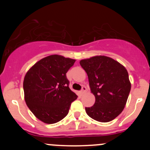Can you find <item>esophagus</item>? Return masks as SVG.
<instances>
[{"label":"esophagus","mask_w":150,"mask_h":150,"mask_svg":"<svg viewBox=\"0 0 150 150\" xmlns=\"http://www.w3.org/2000/svg\"><path fill=\"white\" fill-rule=\"evenodd\" d=\"M86 86H82V88H81V94H83L85 92H86Z\"/></svg>","instance_id":"esophagus-1"}]
</instances>
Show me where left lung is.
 Here are the masks:
<instances>
[{"label": "left lung", "instance_id": "1", "mask_svg": "<svg viewBox=\"0 0 150 150\" xmlns=\"http://www.w3.org/2000/svg\"><path fill=\"white\" fill-rule=\"evenodd\" d=\"M80 64L86 72L95 103L86 107L88 115L96 121L110 122L125 107L131 91L126 69L117 61L104 56L83 59Z\"/></svg>", "mask_w": 150, "mask_h": 150}]
</instances>
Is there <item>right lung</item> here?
I'll return each instance as SVG.
<instances>
[{
	"mask_svg": "<svg viewBox=\"0 0 150 150\" xmlns=\"http://www.w3.org/2000/svg\"><path fill=\"white\" fill-rule=\"evenodd\" d=\"M75 60L51 55L34 64L23 82L25 99L30 111L45 123L62 120L78 97L69 88L66 73Z\"/></svg>",
	"mask_w": 150,
	"mask_h": 150,
	"instance_id": "1",
	"label": "right lung"
}]
</instances>
